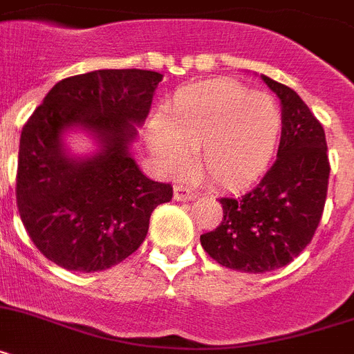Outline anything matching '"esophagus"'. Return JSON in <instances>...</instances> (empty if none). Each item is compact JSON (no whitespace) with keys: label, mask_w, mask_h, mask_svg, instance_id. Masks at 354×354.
I'll return each mask as SVG.
<instances>
[{"label":"esophagus","mask_w":354,"mask_h":354,"mask_svg":"<svg viewBox=\"0 0 354 354\" xmlns=\"http://www.w3.org/2000/svg\"><path fill=\"white\" fill-rule=\"evenodd\" d=\"M198 196L199 192L194 189H189V187L183 185L174 187V199H176V201H194Z\"/></svg>","instance_id":"34e87169"}]
</instances>
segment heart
I'll use <instances>...</instances> for the list:
<instances>
[{
  "label": "heart",
  "instance_id": "obj_1",
  "mask_svg": "<svg viewBox=\"0 0 354 354\" xmlns=\"http://www.w3.org/2000/svg\"><path fill=\"white\" fill-rule=\"evenodd\" d=\"M283 119L267 94L232 80L183 87L151 130L153 151L171 169L189 164L201 147V165L223 187H244L262 176L278 149Z\"/></svg>",
  "mask_w": 354,
  "mask_h": 354
}]
</instances>
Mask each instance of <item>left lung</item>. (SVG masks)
<instances>
[{"mask_svg": "<svg viewBox=\"0 0 354 354\" xmlns=\"http://www.w3.org/2000/svg\"><path fill=\"white\" fill-rule=\"evenodd\" d=\"M262 80L281 103L278 158L244 196H224L223 221L201 235L203 250L233 270L260 274L290 263L312 241L324 210L330 162L326 135L297 92Z\"/></svg>", "mask_w": 354, "mask_h": 354, "instance_id": "left-lung-1", "label": "left lung"}]
</instances>
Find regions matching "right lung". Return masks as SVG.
<instances>
[{
    "label": "right lung",
    "instance_id": "1",
    "mask_svg": "<svg viewBox=\"0 0 354 354\" xmlns=\"http://www.w3.org/2000/svg\"><path fill=\"white\" fill-rule=\"evenodd\" d=\"M164 76L101 69L58 82L21 131L15 198L30 239L67 270L96 272L139 250L151 212L173 187L142 174L130 153ZM93 135L100 149L71 156L62 137Z\"/></svg>",
    "mask_w": 354,
    "mask_h": 354
}]
</instances>
